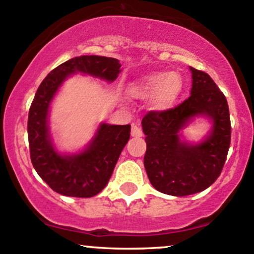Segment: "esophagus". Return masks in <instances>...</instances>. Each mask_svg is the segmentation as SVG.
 <instances>
[{
    "instance_id": "esophagus-1",
    "label": "esophagus",
    "mask_w": 254,
    "mask_h": 254,
    "mask_svg": "<svg viewBox=\"0 0 254 254\" xmlns=\"http://www.w3.org/2000/svg\"><path fill=\"white\" fill-rule=\"evenodd\" d=\"M130 134H132V136H134V138H140V136L142 135L141 128L139 126H136V125H133L132 132H130Z\"/></svg>"
}]
</instances>
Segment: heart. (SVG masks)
Returning <instances> with one entry per match:
<instances>
[{
  "instance_id": "b5f03b06",
  "label": "heart",
  "mask_w": 254,
  "mask_h": 254,
  "mask_svg": "<svg viewBox=\"0 0 254 254\" xmlns=\"http://www.w3.org/2000/svg\"><path fill=\"white\" fill-rule=\"evenodd\" d=\"M182 89L181 76L178 73L159 72L142 78L132 87V95L136 98L152 97L156 109L167 110L175 103Z\"/></svg>"
}]
</instances>
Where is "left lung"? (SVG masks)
<instances>
[{"instance_id":"left-lung-1","label":"left lung","mask_w":254,"mask_h":254,"mask_svg":"<svg viewBox=\"0 0 254 254\" xmlns=\"http://www.w3.org/2000/svg\"><path fill=\"white\" fill-rule=\"evenodd\" d=\"M190 96L163 112H149L142 118L146 135L144 165L153 187L164 194L184 196L206 190L217 180L230 146L229 107L211 76L190 67ZM207 116L212 133L193 145L180 139V130L193 117Z\"/></svg>"}]
</instances>
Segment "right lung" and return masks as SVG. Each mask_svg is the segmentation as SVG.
<instances>
[{
    "label": "right lung",
    "mask_w": 254,
    "mask_h": 254,
    "mask_svg": "<svg viewBox=\"0 0 254 254\" xmlns=\"http://www.w3.org/2000/svg\"><path fill=\"white\" fill-rule=\"evenodd\" d=\"M120 67L119 60L113 58L78 56L51 70L37 90L27 121L31 162L37 174L60 194L76 198L98 194L112 178L116 162L129 140L130 125L102 124L93 140L82 152L61 155L54 149L48 129L51 99L72 73L81 72L114 81L121 72Z\"/></svg>",
    "instance_id": "obj_1"
}]
</instances>
